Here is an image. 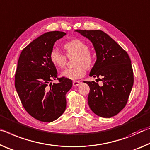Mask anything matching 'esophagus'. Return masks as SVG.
I'll list each match as a JSON object with an SVG mask.
<instances>
[{"instance_id":"esophagus-1","label":"esophagus","mask_w":150,"mask_h":150,"mask_svg":"<svg viewBox=\"0 0 150 150\" xmlns=\"http://www.w3.org/2000/svg\"><path fill=\"white\" fill-rule=\"evenodd\" d=\"M80 81H74L73 82V86H79L80 84Z\"/></svg>"}]
</instances>
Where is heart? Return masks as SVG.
Returning a JSON list of instances; mask_svg holds the SVG:
<instances>
[{"label":"heart","instance_id":"heart-1","mask_svg":"<svg viewBox=\"0 0 150 150\" xmlns=\"http://www.w3.org/2000/svg\"><path fill=\"white\" fill-rule=\"evenodd\" d=\"M63 48L68 57L76 56L73 64L74 67L68 68L61 72L62 77L76 80L84 76L86 70L91 68L94 64V56L89 52V47L84 42L74 39L64 44ZM66 56L56 49H52L50 53V60L58 68H64L66 64Z\"/></svg>","mask_w":150,"mask_h":150}]
</instances>
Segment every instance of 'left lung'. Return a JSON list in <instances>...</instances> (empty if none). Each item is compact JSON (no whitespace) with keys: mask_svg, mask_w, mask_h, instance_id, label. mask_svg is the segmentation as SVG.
<instances>
[{"mask_svg":"<svg viewBox=\"0 0 150 150\" xmlns=\"http://www.w3.org/2000/svg\"><path fill=\"white\" fill-rule=\"evenodd\" d=\"M92 42L97 60L90 73L103 85L94 81L85 83L90 87L88 105L102 117L117 115L126 106L134 84V73L127 53L102 30H76ZM97 82V81H96Z\"/></svg>","mask_w":150,"mask_h":150,"instance_id":"obj_1","label":"left lung"}]
</instances>
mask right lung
Returning a JSON list of instances; mask_svg holds the SVG:
<instances>
[{
  "mask_svg": "<svg viewBox=\"0 0 150 150\" xmlns=\"http://www.w3.org/2000/svg\"><path fill=\"white\" fill-rule=\"evenodd\" d=\"M64 35L60 31L42 34L23 49L18 61L16 92L26 111L41 122H53L63 114L66 94L72 86L70 79L57 77V70L50 60L55 42ZM56 79L59 82L52 84Z\"/></svg>",
  "mask_w": 150,
  "mask_h": 150,
  "instance_id": "1",
  "label": "right lung"
}]
</instances>
